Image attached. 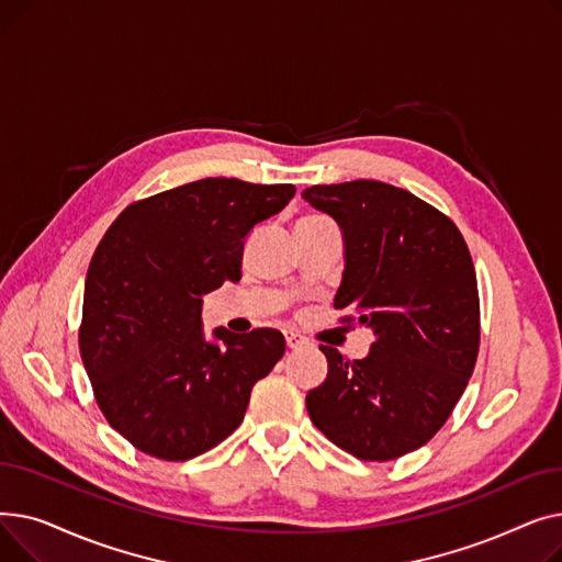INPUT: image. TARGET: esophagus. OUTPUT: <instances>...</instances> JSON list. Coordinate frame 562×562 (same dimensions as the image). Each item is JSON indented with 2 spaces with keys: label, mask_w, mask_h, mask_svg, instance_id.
Wrapping results in <instances>:
<instances>
[{
  "label": "esophagus",
  "mask_w": 562,
  "mask_h": 562,
  "mask_svg": "<svg viewBox=\"0 0 562 562\" xmlns=\"http://www.w3.org/2000/svg\"><path fill=\"white\" fill-rule=\"evenodd\" d=\"M284 339H286V346L289 348H301L307 344V339L301 335V333H293V330H286L284 333Z\"/></svg>",
  "instance_id": "esophagus-1"
}]
</instances>
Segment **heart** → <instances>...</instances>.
Listing matches in <instances>:
<instances>
[{"label":"heart","mask_w":562,"mask_h":562,"mask_svg":"<svg viewBox=\"0 0 562 562\" xmlns=\"http://www.w3.org/2000/svg\"><path fill=\"white\" fill-rule=\"evenodd\" d=\"M310 218H321V216H310Z\"/></svg>","instance_id":"obj_1"}]
</instances>
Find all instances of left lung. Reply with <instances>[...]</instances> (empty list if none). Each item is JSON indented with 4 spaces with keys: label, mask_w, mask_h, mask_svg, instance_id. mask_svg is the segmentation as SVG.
Returning a JSON list of instances; mask_svg holds the SVG:
<instances>
[{
    "label": "left lung",
    "mask_w": 562,
    "mask_h": 562,
    "mask_svg": "<svg viewBox=\"0 0 562 562\" xmlns=\"http://www.w3.org/2000/svg\"><path fill=\"white\" fill-rule=\"evenodd\" d=\"M303 198L344 232L335 310L375 341L362 360L321 346L328 375L305 403L314 426L360 460H396L447 424L474 371L481 305L456 223L405 189L356 180Z\"/></svg>",
    "instance_id": "left-lung-1"
}]
</instances>
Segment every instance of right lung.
I'll return each mask as SVG.
<instances>
[{"label": "right lung", "instance_id": "1", "mask_svg": "<svg viewBox=\"0 0 562 562\" xmlns=\"http://www.w3.org/2000/svg\"><path fill=\"white\" fill-rule=\"evenodd\" d=\"M293 193L206 177L130 204L102 236L86 273L79 350L102 415L138 451L182 462L214 449L284 356L273 328H216L204 339L202 296L241 280L246 236Z\"/></svg>", "mask_w": 562, "mask_h": 562}]
</instances>
